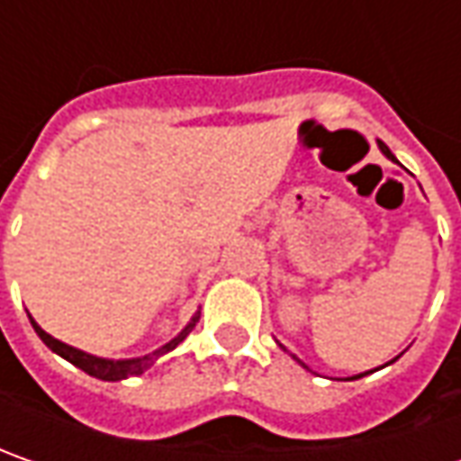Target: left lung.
I'll return each instance as SVG.
<instances>
[{
	"label": "left lung",
	"mask_w": 461,
	"mask_h": 461,
	"mask_svg": "<svg viewBox=\"0 0 461 461\" xmlns=\"http://www.w3.org/2000/svg\"><path fill=\"white\" fill-rule=\"evenodd\" d=\"M380 151L384 153V156H387V158H390V161H395V164H398V158H395V156H393V151H390V149H387V146H384V143H380ZM282 346V344H279ZM282 351H287V348H285V346H282ZM290 357H293L294 362H300V359H297V357H294V354H290ZM395 359H398V357H395ZM395 359H393V362H395ZM393 362H387V364H393ZM303 364V362H300ZM303 366H305V364H303ZM305 369H308V366H305ZM372 372H377V369H372ZM372 372H362V375H354V377H348V380H359V377H364V375H372Z\"/></svg>",
	"instance_id": "obj_1"
}]
</instances>
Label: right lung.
I'll return each mask as SVG.
<instances>
[{"label":"right lung","instance_id":"obj_1","mask_svg":"<svg viewBox=\"0 0 461 461\" xmlns=\"http://www.w3.org/2000/svg\"><path fill=\"white\" fill-rule=\"evenodd\" d=\"M197 321H200V310L192 315V321L186 323L182 330H179V336H174L168 344H164L161 348H156L151 354H146V357H135V359H104V357H95V354H86V351H81L77 346H68L59 341V339H53L50 333H45L43 328L38 326L32 318H30V323L35 328V333L41 336V341H43L50 351H56L59 357H63L66 362H71L74 366H79L81 372H86V375H92V377H97V380L104 382H120V380H128V377H138V375H143L146 369H151L153 364L158 357H164L168 351H174L176 346L185 341L186 336H189V330L197 326Z\"/></svg>","mask_w":461,"mask_h":461}]
</instances>
